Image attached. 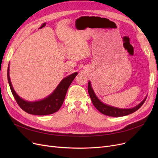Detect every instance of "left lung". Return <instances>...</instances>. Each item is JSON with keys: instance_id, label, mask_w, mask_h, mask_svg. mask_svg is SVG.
I'll use <instances>...</instances> for the list:
<instances>
[{"instance_id": "1", "label": "left lung", "mask_w": 158, "mask_h": 158, "mask_svg": "<svg viewBox=\"0 0 158 158\" xmlns=\"http://www.w3.org/2000/svg\"><path fill=\"white\" fill-rule=\"evenodd\" d=\"M88 93L90 96V98L92 99V102L95 107L96 108L100 113L106 114V115L111 116V117H123V116H125V115H127V114H131L134 112H135L138 109L140 108V107L143 104H144L147 98L146 97L145 99L143 100L142 102H140L138 105V106H136L135 107L130 108V109H121V108L114 107L111 106H109V105L105 104L100 101L96 96V95L95 94L94 90L92 88V85H91V82L89 81L88 82Z\"/></svg>"}]
</instances>
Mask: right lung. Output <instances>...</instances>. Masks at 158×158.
Instances as JSON below:
<instances>
[{
  "label": "right lung",
  "instance_id": "obj_1",
  "mask_svg": "<svg viewBox=\"0 0 158 158\" xmlns=\"http://www.w3.org/2000/svg\"><path fill=\"white\" fill-rule=\"evenodd\" d=\"M9 67L10 66L8 65L7 73L8 81L14 99H16L18 106L23 111L29 114H35V115H47V114H52L58 111L64 102L69 87L75 78L76 76L78 74V73H74L63 78L58 86L54 90V92L48 97L40 101L31 102L22 99L14 91L11 84L10 76H9V70H10Z\"/></svg>",
  "mask_w": 158,
  "mask_h": 158
}]
</instances>
